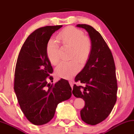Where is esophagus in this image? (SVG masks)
Segmentation results:
<instances>
[{
	"label": "esophagus",
	"mask_w": 134,
	"mask_h": 134,
	"mask_svg": "<svg viewBox=\"0 0 134 134\" xmlns=\"http://www.w3.org/2000/svg\"><path fill=\"white\" fill-rule=\"evenodd\" d=\"M69 83L70 85V86L71 87V88H73V83L71 81H69Z\"/></svg>",
	"instance_id": "34e87169"
}]
</instances>
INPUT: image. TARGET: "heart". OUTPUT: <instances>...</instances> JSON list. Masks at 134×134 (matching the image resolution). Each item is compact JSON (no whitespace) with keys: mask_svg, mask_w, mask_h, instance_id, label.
Wrapping results in <instances>:
<instances>
[{"mask_svg":"<svg viewBox=\"0 0 134 134\" xmlns=\"http://www.w3.org/2000/svg\"><path fill=\"white\" fill-rule=\"evenodd\" d=\"M57 40L64 47H70V58H76L80 63H85L88 60L91 52V43L85 37L81 30L76 27H68L61 31L57 37ZM59 45L53 39L48 41L46 53L51 64L56 65L59 62ZM81 67L76 59L69 62H63L58 65L55 73L58 76L64 79H70L80 70Z\"/></svg>","mask_w":134,"mask_h":134,"instance_id":"heart-1","label":"heart"}]
</instances>
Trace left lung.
<instances>
[{"label":"left lung","mask_w":134,"mask_h":134,"mask_svg":"<svg viewBox=\"0 0 134 134\" xmlns=\"http://www.w3.org/2000/svg\"><path fill=\"white\" fill-rule=\"evenodd\" d=\"M77 27L88 33L91 52L83 69L75 77L85 86L73 85L76 97L85 101L81 117L87 124L96 125L107 118L117 100V83L115 67L112 53L98 31L91 26L82 24Z\"/></svg>","instance_id":"8db88e82"}]
</instances>
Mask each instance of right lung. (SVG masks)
Masks as SVG:
<instances>
[{"label":"right lung","mask_w":134,"mask_h":134,"mask_svg":"<svg viewBox=\"0 0 134 134\" xmlns=\"http://www.w3.org/2000/svg\"><path fill=\"white\" fill-rule=\"evenodd\" d=\"M62 25L47 26L34 31L26 40L16 63L14 88L21 111L35 125H44L54 116L57 105L70 98L69 81L47 82L53 68L46 47L52 35Z\"/></svg>","instance_id":"obj_1"}]
</instances>
